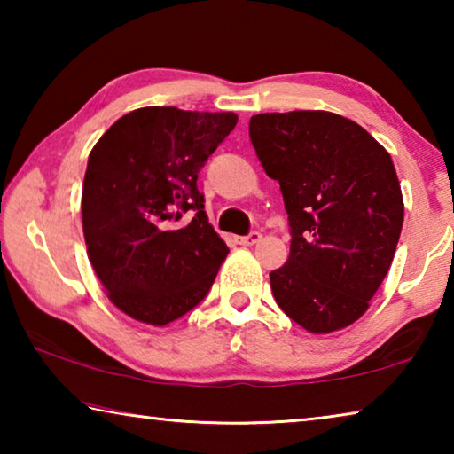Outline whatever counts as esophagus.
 <instances>
[{
	"instance_id": "1",
	"label": "esophagus",
	"mask_w": 454,
	"mask_h": 454,
	"mask_svg": "<svg viewBox=\"0 0 454 454\" xmlns=\"http://www.w3.org/2000/svg\"><path fill=\"white\" fill-rule=\"evenodd\" d=\"M260 238H262V234L260 232H250L248 236H240L238 238V244H242V246H252V244H256V242H260Z\"/></svg>"
}]
</instances>
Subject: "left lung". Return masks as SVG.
<instances>
[{
    "label": "left lung",
    "mask_w": 454,
    "mask_h": 454,
    "mask_svg": "<svg viewBox=\"0 0 454 454\" xmlns=\"http://www.w3.org/2000/svg\"><path fill=\"white\" fill-rule=\"evenodd\" d=\"M250 140L278 180L290 256L270 272L288 318L314 334L356 322L393 264L404 204L390 153L348 118L322 110L258 114Z\"/></svg>",
    "instance_id": "obj_1"
}]
</instances>
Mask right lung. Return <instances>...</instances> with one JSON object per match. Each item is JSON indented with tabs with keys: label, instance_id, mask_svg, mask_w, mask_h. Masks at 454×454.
<instances>
[{
	"label": "right lung",
	"instance_id": "1",
	"mask_svg": "<svg viewBox=\"0 0 454 454\" xmlns=\"http://www.w3.org/2000/svg\"><path fill=\"white\" fill-rule=\"evenodd\" d=\"M236 121L232 112L140 107L90 152L82 190L88 256L110 301L134 320L164 326L210 292L230 250L196 182ZM186 211L192 220L182 227Z\"/></svg>",
	"mask_w": 454,
	"mask_h": 454
}]
</instances>
